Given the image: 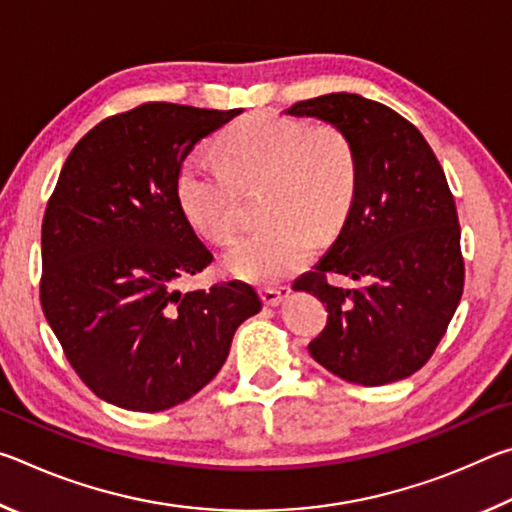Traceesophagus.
Masks as SVG:
<instances>
[{
	"mask_svg": "<svg viewBox=\"0 0 512 512\" xmlns=\"http://www.w3.org/2000/svg\"><path fill=\"white\" fill-rule=\"evenodd\" d=\"M291 296V287H266L262 289V300L266 307H277Z\"/></svg>",
	"mask_w": 512,
	"mask_h": 512,
	"instance_id": "34e87169",
	"label": "esophagus"
}]
</instances>
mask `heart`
<instances>
[{
    "mask_svg": "<svg viewBox=\"0 0 512 512\" xmlns=\"http://www.w3.org/2000/svg\"><path fill=\"white\" fill-rule=\"evenodd\" d=\"M221 162L194 153L178 171V201L189 223L212 241L232 237L239 189L264 183L266 221L225 250L232 275L273 284L298 271L314 253V235L329 237L350 210L357 164L336 128L309 131L302 121L266 112L248 115L216 140Z\"/></svg>",
    "mask_w": 512,
    "mask_h": 512,
    "instance_id": "b5f03b06",
    "label": "heart"
}]
</instances>
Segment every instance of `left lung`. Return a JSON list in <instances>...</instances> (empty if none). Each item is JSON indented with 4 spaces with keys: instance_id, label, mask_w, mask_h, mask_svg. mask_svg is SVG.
<instances>
[{
    "instance_id": "1",
    "label": "left lung",
    "mask_w": 512,
    "mask_h": 512,
    "mask_svg": "<svg viewBox=\"0 0 512 512\" xmlns=\"http://www.w3.org/2000/svg\"><path fill=\"white\" fill-rule=\"evenodd\" d=\"M284 115L334 126L357 164L339 237L293 282L327 305V325L309 354L352 384L411 377L445 336L463 293L461 228L445 171L411 121L359 94H323ZM329 272L363 279L364 287L332 288Z\"/></svg>"
}]
</instances>
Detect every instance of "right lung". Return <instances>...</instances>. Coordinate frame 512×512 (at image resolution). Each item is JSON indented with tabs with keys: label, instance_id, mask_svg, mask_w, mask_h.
<instances>
[{
	"label": "right lung",
	"instance_id": "right-lung-1",
	"mask_svg": "<svg viewBox=\"0 0 512 512\" xmlns=\"http://www.w3.org/2000/svg\"><path fill=\"white\" fill-rule=\"evenodd\" d=\"M239 112L144 103L103 119L69 153L49 198L42 311L79 377L119 409L189 400L262 309L239 280L178 289L212 262L178 201L180 164Z\"/></svg>",
	"mask_w": 512,
	"mask_h": 512
}]
</instances>
